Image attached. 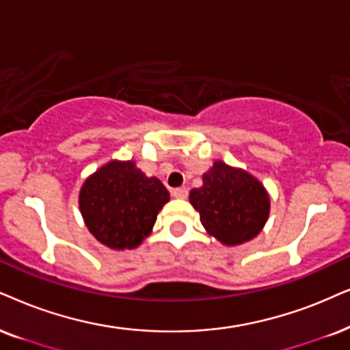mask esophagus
Returning a JSON list of instances; mask_svg holds the SVG:
<instances>
[{"label": "esophagus", "mask_w": 350, "mask_h": 350, "mask_svg": "<svg viewBox=\"0 0 350 350\" xmlns=\"http://www.w3.org/2000/svg\"><path fill=\"white\" fill-rule=\"evenodd\" d=\"M187 196H189V190L185 187H179V189L172 190V197L174 198H180V200H184V198H187Z\"/></svg>", "instance_id": "obj_1"}]
</instances>
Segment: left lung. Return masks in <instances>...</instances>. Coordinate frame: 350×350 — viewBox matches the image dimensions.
<instances>
[{
  "instance_id": "8db88e82",
  "label": "left lung",
  "mask_w": 350,
  "mask_h": 350,
  "mask_svg": "<svg viewBox=\"0 0 350 350\" xmlns=\"http://www.w3.org/2000/svg\"><path fill=\"white\" fill-rule=\"evenodd\" d=\"M202 180V187L190 190L189 200L210 236L224 245L244 244L258 236L269 215V196L258 179L215 161Z\"/></svg>"
}]
</instances>
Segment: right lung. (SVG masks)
<instances>
[{
    "label": "right lung",
    "instance_id": "add662e5",
    "mask_svg": "<svg viewBox=\"0 0 350 350\" xmlns=\"http://www.w3.org/2000/svg\"><path fill=\"white\" fill-rule=\"evenodd\" d=\"M170 192L134 161H109L83 183L79 208L88 231L113 250L135 249L152 232Z\"/></svg>",
    "mask_w": 350,
    "mask_h": 350
}]
</instances>
